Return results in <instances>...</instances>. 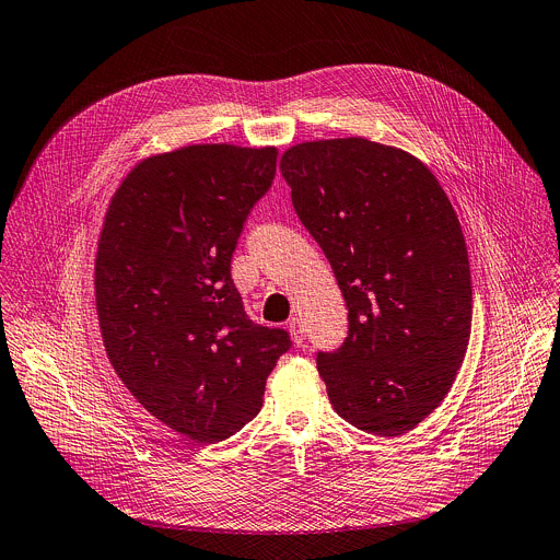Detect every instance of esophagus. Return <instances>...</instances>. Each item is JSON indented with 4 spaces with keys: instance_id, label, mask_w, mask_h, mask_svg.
Returning <instances> with one entry per match:
<instances>
[{
    "instance_id": "1",
    "label": "esophagus",
    "mask_w": 560,
    "mask_h": 560,
    "mask_svg": "<svg viewBox=\"0 0 560 560\" xmlns=\"http://www.w3.org/2000/svg\"><path fill=\"white\" fill-rule=\"evenodd\" d=\"M289 331H291V338H293L295 346H303V342H305V331H303V325H300L298 318L289 320Z\"/></svg>"
}]
</instances>
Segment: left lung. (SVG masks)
Returning <instances> with one entry per match:
<instances>
[{
    "mask_svg": "<svg viewBox=\"0 0 560 560\" xmlns=\"http://www.w3.org/2000/svg\"><path fill=\"white\" fill-rule=\"evenodd\" d=\"M280 172L348 303V338L318 352L334 410L399 438L448 395L472 289L457 214L417 156L361 137L289 148Z\"/></svg>",
    "mask_w": 560,
    "mask_h": 560,
    "instance_id": "obj_1",
    "label": "left lung"
}]
</instances>
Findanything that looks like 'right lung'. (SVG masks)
<instances>
[{"label": "right lung", "mask_w": 560, "mask_h": 560, "mask_svg": "<svg viewBox=\"0 0 560 560\" xmlns=\"http://www.w3.org/2000/svg\"><path fill=\"white\" fill-rule=\"evenodd\" d=\"M276 148L186 145L143 159L107 208L96 253L105 352L125 388L175 433L214 444L262 408L289 334L255 325L231 278Z\"/></svg>", "instance_id": "1"}]
</instances>
